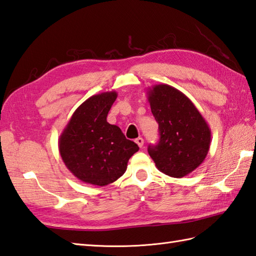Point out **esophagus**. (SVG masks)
<instances>
[{"instance_id": "1", "label": "esophagus", "mask_w": 256, "mask_h": 256, "mask_svg": "<svg viewBox=\"0 0 256 256\" xmlns=\"http://www.w3.org/2000/svg\"><path fill=\"white\" fill-rule=\"evenodd\" d=\"M144 141L142 138H137V139H136V144L139 146V148H142L144 146Z\"/></svg>"}]
</instances>
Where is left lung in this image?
I'll list each match as a JSON object with an SVG mask.
<instances>
[{"mask_svg": "<svg viewBox=\"0 0 256 256\" xmlns=\"http://www.w3.org/2000/svg\"><path fill=\"white\" fill-rule=\"evenodd\" d=\"M146 94L160 134L158 144L149 146L148 152L158 171L184 178L208 154L212 140L208 124L192 102L171 85H153Z\"/></svg>", "mask_w": 256, "mask_h": 256, "instance_id": "1", "label": "left lung"}]
</instances>
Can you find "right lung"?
Masks as SVG:
<instances>
[{
    "instance_id": "1",
    "label": "right lung",
    "mask_w": 256,
    "mask_h": 256,
    "mask_svg": "<svg viewBox=\"0 0 256 256\" xmlns=\"http://www.w3.org/2000/svg\"><path fill=\"white\" fill-rule=\"evenodd\" d=\"M115 90L90 96L73 112L59 138V152L68 170L86 184L105 186L126 172L139 146L120 128L107 122Z\"/></svg>"
}]
</instances>
